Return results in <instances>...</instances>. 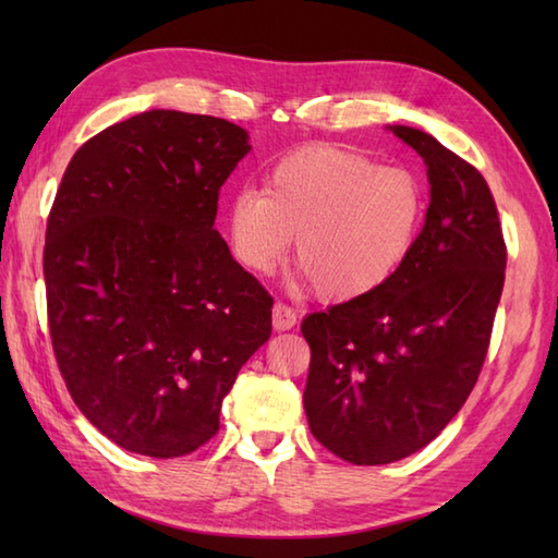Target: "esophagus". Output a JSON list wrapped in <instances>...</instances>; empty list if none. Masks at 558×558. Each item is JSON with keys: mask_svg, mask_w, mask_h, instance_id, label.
Wrapping results in <instances>:
<instances>
[{"mask_svg": "<svg viewBox=\"0 0 558 558\" xmlns=\"http://www.w3.org/2000/svg\"><path fill=\"white\" fill-rule=\"evenodd\" d=\"M294 324H298V314H294L292 306L278 302L272 306V328L276 330H290Z\"/></svg>", "mask_w": 558, "mask_h": 558, "instance_id": "34e87169", "label": "esophagus"}]
</instances>
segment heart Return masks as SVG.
<instances>
[{"mask_svg":"<svg viewBox=\"0 0 558 558\" xmlns=\"http://www.w3.org/2000/svg\"><path fill=\"white\" fill-rule=\"evenodd\" d=\"M422 220L417 174L324 144L280 158L264 192L242 189L225 213L234 258L258 276L276 270L298 232L294 260L328 302L364 298L393 278Z\"/></svg>","mask_w":558,"mask_h":558,"instance_id":"1","label":"heart"}]
</instances>
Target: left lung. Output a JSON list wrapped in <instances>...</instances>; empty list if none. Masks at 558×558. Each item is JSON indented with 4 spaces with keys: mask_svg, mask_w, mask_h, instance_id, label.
I'll return each instance as SVG.
<instances>
[{
    "mask_svg": "<svg viewBox=\"0 0 558 558\" xmlns=\"http://www.w3.org/2000/svg\"><path fill=\"white\" fill-rule=\"evenodd\" d=\"M420 153L429 208L381 288L310 314L304 412L318 444L352 465L412 456L465 405L487 357L506 244L484 177L434 136L388 126Z\"/></svg>",
    "mask_w": 558,
    "mask_h": 558,
    "instance_id": "1",
    "label": "left lung"
}]
</instances>
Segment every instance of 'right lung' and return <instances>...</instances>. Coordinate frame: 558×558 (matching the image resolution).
Wrapping results in <instances>:
<instances>
[{
    "label": "right lung",
    "instance_id": "obj_1",
    "mask_svg": "<svg viewBox=\"0 0 558 558\" xmlns=\"http://www.w3.org/2000/svg\"><path fill=\"white\" fill-rule=\"evenodd\" d=\"M242 126L148 110L88 138L45 232L47 322L86 420L138 456L180 458L270 338L272 298L213 228Z\"/></svg>",
    "mask_w": 558,
    "mask_h": 558
}]
</instances>
